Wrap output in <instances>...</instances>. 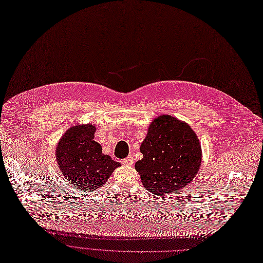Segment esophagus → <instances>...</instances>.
<instances>
[{"label":"esophagus","instance_id":"esophagus-1","mask_svg":"<svg viewBox=\"0 0 263 263\" xmlns=\"http://www.w3.org/2000/svg\"><path fill=\"white\" fill-rule=\"evenodd\" d=\"M122 163L125 165H131L133 163V157L132 156H128L124 159H122Z\"/></svg>","mask_w":263,"mask_h":263}]
</instances>
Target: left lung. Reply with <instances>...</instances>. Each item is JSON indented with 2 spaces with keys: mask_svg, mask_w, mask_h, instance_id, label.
Listing matches in <instances>:
<instances>
[{
  "mask_svg": "<svg viewBox=\"0 0 263 263\" xmlns=\"http://www.w3.org/2000/svg\"><path fill=\"white\" fill-rule=\"evenodd\" d=\"M144 157L135 169L141 183L155 195L179 192L198 173L201 145L195 131L172 115H159L151 122L139 147Z\"/></svg>",
  "mask_w": 263,
  "mask_h": 263,
  "instance_id": "left-lung-1",
  "label": "left lung"
}]
</instances>
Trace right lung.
Wrapping results in <instances>:
<instances>
[{"label":"right lung","mask_w":263,"mask_h":263,"mask_svg":"<svg viewBox=\"0 0 263 263\" xmlns=\"http://www.w3.org/2000/svg\"><path fill=\"white\" fill-rule=\"evenodd\" d=\"M95 131L93 124L72 126L63 134L55 148V158L64 178L83 191L102 187L121 165L103 153L102 146L94 140Z\"/></svg>","instance_id":"right-lung-1"}]
</instances>
